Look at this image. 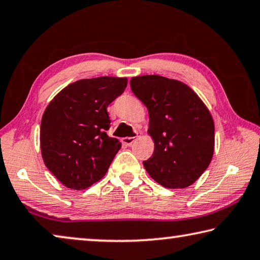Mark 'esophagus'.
<instances>
[{"mask_svg": "<svg viewBox=\"0 0 260 260\" xmlns=\"http://www.w3.org/2000/svg\"><path fill=\"white\" fill-rule=\"evenodd\" d=\"M139 136H140V131H139V133H137V136H136V137H124V138H122V142L126 144V145H133L136 140H137V138H139Z\"/></svg>", "mask_w": 260, "mask_h": 260, "instance_id": "1", "label": "esophagus"}]
</instances>
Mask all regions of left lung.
Masks as SVG:
<instances>
[{"mask_svg":"<svg viewBox=\"0 0 260 260\" xmlns=\"http://www.w3.org/2000/svg\"><path fill=\"white\" fill-rule=\"evenodd\" d=\"M134 94L147 107L154 152L143 165L165 188L184 189L202 176L214 152L210 110L188 85L158 75L133 77Z\"/></svg>","mask_w":260,"mask_h":260,"instance_id":"obj_1","label":"left lung"}]
</instances>
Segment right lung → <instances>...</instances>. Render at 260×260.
I'll use <instances>...</instances> for the list:
<instances>
[{"instance_id": "right-lung-1", "label": "right lung", "mask_w": 260, "mask_h": 260, "mask_svg": "<svg viewBox=\"0 0 260 260\" xmlns=\"http://www.w3.org/2000/svg\"><path fill=\"white\" fill-rule=\"evenodd\" d=\"M125 77H98L69 84L42 115L40 148L46 167L67 188L84 190L106 175L121 148L107 135V107L124 92Z\"/></svg>"}]
</instances>
